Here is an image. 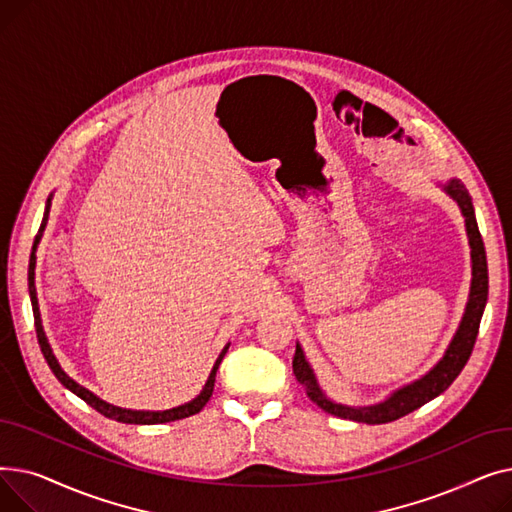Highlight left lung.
I'll list each match as a JSON object with an SVG mask.
<instances>
[{
	"label": "left lung",
	"mask_w": 512,
	"mask_h": 512,
	"mask_svg": "<svg viewBox=\"0 0 512 512\" xmlns=\"http://www.w3.org/2000/svg\"><path fill=\"white\" fill-rule=\"evenodd\" d=\"M446 193L456 203H459V207L465 215V226H467L469 242H471L473 282H471V297L467 303L465 317L461 321V328H459V332H456L454 340L450 342L444 359L432 371H429L425 378H421L419 382H415L407 388L398 390L386 402H382V405L353 409V407L336 405V402H332L324 392L319 390V386L315 382V375L303 357L301 346L297 344V351H294V359H292V371H294V375H297L299 384L305 388L307 396L315 402L321 411H326L340 419H351V421L369 423V425L390 423V421H396L400 417L413 413L415 409L423 407L425 402L440 396L456 378H459V373L467 365V361L473 353L475 340H477L481 315H483V309H486V301H488V261H486V247H483V240H481L477 220H475L473 199L465 188V184L461 180H450V184H446Z\"/></svg>",
	"instance_id": "obj_1"
}]
</instances>
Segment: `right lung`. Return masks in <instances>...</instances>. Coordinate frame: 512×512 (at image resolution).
<instances>
[{"label": "right lung", "instance_id": "1", "mask_svg": "<svg viewBox=\"0 0 512 512\" xmlns=\"http://www.w3.org/2000/svg\"><path fill=\"white\" fill-rule=\"evenodd\" d=\"M49 203H47V209H45V218H43V224H41V228H39V234H37V238H35V245H33V253H31V263H29V292H31V303H33V313H35V330H37V340H39V346H41V353H43V357H45V361H47V365H49V369L53 371V375H56V378L60 380V384L62 386H66L70 392H74L78 398H83L89 407H93L97 413H101V415H105V417H110V419H116V421H120V423H134V425H155V423H168V421H176V419H184V417H191V415H197L207 402H209V398H211V394H213V386H215V371H218V367H220V363H222V359H224V355H226V351H228V346L224 348L222 351V355H220V359L215 361V365H213V371H211V375H209V380H207V384H205V388H203V392L195 398V400H191V402H186V405H182V407H176V409H170V411H157V413H153V411H126V409H120V407H112V405H107V402H103L101 398H97L93 392H89L87 388H83L80 384H76L72 378H68V375L64 373V369L60 367V363L56 361V357H53V353H51V348H49V344H47V338H45V334H43V326H41V317H39V303H37V290H35V249H37V245H39V240H41V234H43V230H45V224H47V218H49Z\"/></svg>", "mask_w": 512, "mask_h": 512}]
</instances>
